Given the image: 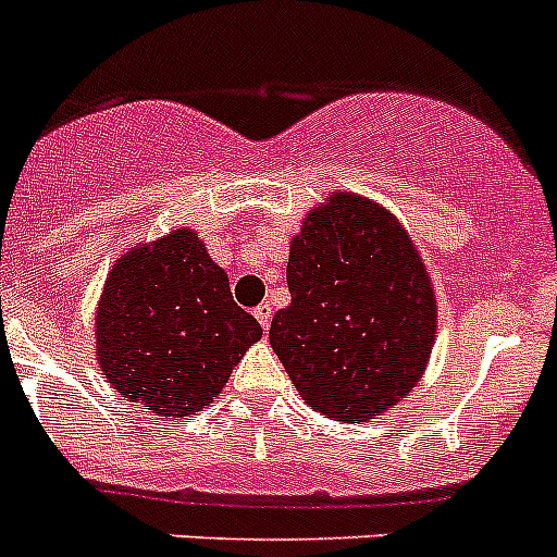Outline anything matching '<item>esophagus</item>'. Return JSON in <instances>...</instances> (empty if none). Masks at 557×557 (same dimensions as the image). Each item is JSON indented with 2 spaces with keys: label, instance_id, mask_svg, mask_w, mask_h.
Segmentation results:
<instances>
[{
  "label": "esophagus",
  "instance_id": "34e87169",
  "mask_svg": "<svg viewBox=\"0 0 557 557\" xmlns=\"http://www.w3.org/2000/svg\"><path fill=\"white\" fill-rule=\"evenodd\" d=\"M253 318H257L259 325H262V329L268 331L270 329V320H273V312H270L268 304H259L257 309H253Z\"/></svg>",
  "mask_w": 557,
  "mask_h": 557
}]
</instances>
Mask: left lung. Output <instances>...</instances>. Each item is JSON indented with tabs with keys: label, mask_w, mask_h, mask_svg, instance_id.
Listing matches in <instances>:
<instances>
[{
	"label": "left lung",
	"mask_w": 557,
	"mask_h": 557,
	"mask_svg": "<svg viewBox=\"0 0 557 557\" xmlns=\"http://www.w3.org/2000/svg\"><path fill=\"white\" fill-rule=\"evenodd\" d=\"M289 300L270 345L320 414L364 422L420 381L436 336V300L400 223L361 196L331 198L293 239Z\"/></svg>",
	"instance_id": "1"
}]
</instances>
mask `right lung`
Masks as SVG:
<instances>
[{
  "instance_id": "obj_1",
  "label": "right lung",
  "mask_w": 557,
  "mask_h": 557,
  "mask_svg": "<svg viewBox=\"0 0 557 557\" xmlns=\"http://www.w3.org/2000/svg\"><path fill=\"white\" fill-rule=\"evenodd\" d=\"M262 325L196 232L176 228L119 259L96 314L99 364L121 395L157 417H187L221 395Z\"/></svg>"
}]
</instances>
